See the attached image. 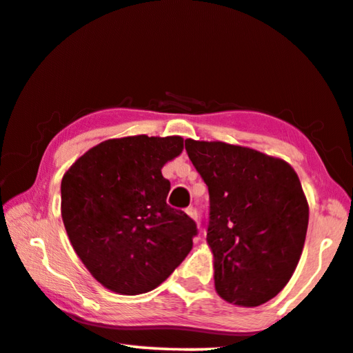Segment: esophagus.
Listing matches in <instances>:
<instances>
[{
  "mask_svg": "<svg viewBox=\"0 0 353 353\" xmlns=\"http://www.w3.org/2000/svg\"><path fill=\"white\" fill-rule=\"evenodd\" d=\"M185 214L192 218V220H194V221L198 220V214H196V209H194V207H188V209H185Z\"/></svg>",
  "mask_w": 353,
  "mask_h": 353,
  "instance_id": "esophagus-1",
  "label": "esophagus"
}]
</instances>
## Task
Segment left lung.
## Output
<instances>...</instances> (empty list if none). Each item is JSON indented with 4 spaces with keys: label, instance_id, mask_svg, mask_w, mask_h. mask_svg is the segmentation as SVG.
Here are the masks:
<instances>
[{
    "label": "left lung",
    "instance_id": "1",
    "mask_svg": "<svg viewBox=\"0 0 353 353\" xmlns=\"http://www.w3.org/2000/svg\"><path fill=\"white\" fill-rule=\"evenodd\" d=\"M185 149L209 187L216 294L243 307L265 303L289 283L303 251L310 207L297 172L237 144L188 138Z\"/></svg>",
    "mask_w": 353,
    "mask_h": 353
}]
</instances>
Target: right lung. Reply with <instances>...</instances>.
<instances>
[{
    "instance_id": "right-lung-1",
    "label": "right lung",
    "mask_w": 353,
    "mask_h": 353,
    "mask_svg": "<svg viewBox=\"0 0 353 353\" xmlns=\"http://www.w3.org/2000/svg\"><path fill=\"white\" fill-rule=\"evenodd\" d=\"M182 150V137L113 138L64 172L61 215L67 236L89 273L111 292H149L193 248L196 225L166 204L171 183L161 174Z\"/></svg>"
}]
</instances>
